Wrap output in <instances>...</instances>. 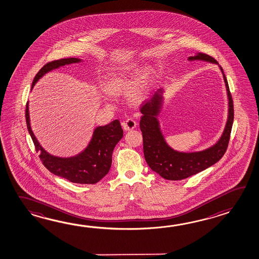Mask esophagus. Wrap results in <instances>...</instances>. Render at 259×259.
I'll use <instances>...</instances> for the list:
<instances>
[{"label": "esophagus", "mask_w": 259, "mask_h": 259, "mask_svg": "<svg viewBox=\"0 0 259 259\" xmlns=\"http://www.w3.org/2000/svg\"><path fill=\"white\" fill-rule=\"evenodd\" d=\"M137 121H135L134 119H127L126 121H123L122 123H121V126L123 128V130H125V131H130V130H133V129H135L136 127H137Z\"/></svg>", "instance_id": "1"}]
</instances>
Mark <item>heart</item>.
I'll return each mask as SVG.
<instances>
[{"label":"heart","instance_id":"1","mask_svg":"<svg viewBox=\"0 0 259 259\" xmlns=\"http://www.w3.org/2000/svg\"><path fill=\"white\" fill-rule=\"evenodd\" d=\"M140 74L137 83L131 92L133 101L138 102L141 100L145 88L148 84L150 74V68L145 67L141 71L137 64H128L112 69L106 77L104 90L108 95L121 96L126 94L132 87L134 80L138 74Z\"/></svg>","mask_w":259,"mask_h":259}]
</instances>
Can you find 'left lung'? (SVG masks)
Returning <instances> with one entry per match:
<instances>
[{"label": "left lung", "mask_w": 259, "mask_h": 259, "mask_svg": "<svg viewBox=\"0 0 259 259\" xmlns=\"http://www.w3.org/2000/svg\"><path fill=\"white\" fill-rule=\"evenodd\" d=\"M188 61H203L217 64L222 71L228 97V118L222 137L209 148L192 152H183L171 148L166 141L158 116L163 106L164 91L159 89L140 107L142 117L140 129L143 135V149L146 161L155 172L170 181L183 180L196 175L218 162L226 152L233 122V103L227 78L222 66L205 53H196Z\"/></svg>", "instance_id": "8db88e82"}]
</instances>
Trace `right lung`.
Listing matches in <instances>:
<instances>
[{
    "mask_svg": "<svg viewBox=\"0 0 259 259\" xmlns=\"http://www.w3.org/2000/svg\"><path fill=\"white\" fill-rule=\"evenodd\" d=\"M81 62V59L66 58L48 63L36 74L31 90L37 81L49 72L64 65ZM26 120L27 130L31 136L36 150L39 153L43 165L53 175L75 184L94 185L101 181L111 169L113 149L123 136L120 121L114 120L103 126L96 127L92 138L83 151L75 156L63 158L49 153L37 141L30 125L28 102L26 109Z\"/></svg>",
    "mask_w": 259,
    "mask_h": 259,
    "instance_id": "add662e5",
    "label": "right lung"
}]
</instances>
